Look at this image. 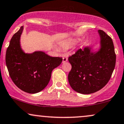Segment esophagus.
<instances>
[{
  "label": "esophagus",
  "mask_w": 124,
  "mask_h": 124,
  "mask_svg": "<svg viewBox=\"0 0 124 124\" xmlns=\"http://www.w3.org/2000/svg\"><path fill=\"white\" fill-rule=\"evenodd\" d=\"M66 61H68V58L67 57H63V63H65Z\"/></svg>",
  "instance_id": "1"
}]
</instances>
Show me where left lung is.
<instances>
[{
	"label": "left lung",
	"instance_id": "1",
	"mask_svg": "<svg viewBox=\"0 0 124 124\" xmlns=\"http://www.w3.org/2000/svg\"><path fill=\"white\" fill-rule=\"evenodd\" d=\"M101 48L91 52V48L79 49L69 56L71 69L69 83L73 90L83 94H90L103 88L111 78L116 61L113 40L102 30L98 31Z\"/></svg>",
	"mask_w": 124,
	"mask_h": 124
}]
</instances>
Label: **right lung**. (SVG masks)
Returning <instances> with one entry per match:
<instances>
[{
    "label": "right lung",
    "mask_w": 124,
    "mask_h": 124,
    "mask_svg": "<svg viewBox=\"0 0 124 124\" xmlns=\"http://www.w3.org/2000/svg\"><path fill=\"white\" fill-rule=\"evenodd\" d=\"M21 26L13 35L6 54V63L16 85L29 93H36L46 88L54 69L60 65L62 58L52 57L43 51L26 54L22 50Z\"/></svg>",
    "instance_id": "1"
}]
</instances>
